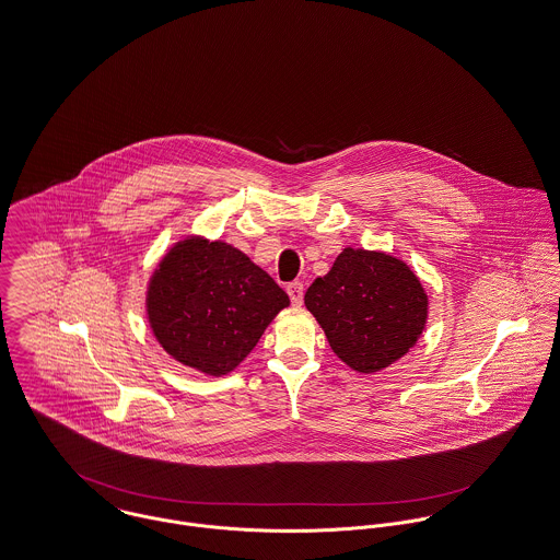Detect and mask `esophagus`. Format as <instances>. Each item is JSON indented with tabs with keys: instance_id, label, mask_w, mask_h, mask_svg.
<instances>
[{
	"instance_id": "1",
	"label": "esophagus",
	"mask_w": 560,
	"mask_h": 560,
	"mask_svg": "<svg viewBox=\"0 0 560 560\" xmlns=\"http://www.w3.org/2000/svg\"><path fill=\"white\" fill-rule=\"evenodd\" d=\"M288 294H290V301L294 302V304H302L304 285H302L301 281H292V283L288 285Z\"/></svg>"
}]
</instances>
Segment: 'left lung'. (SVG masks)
<instances>
[{"label":"left lung","mask_w":560,"mask_h":560,"mask_svg":"<svg viewBox=\"0 0 560 560\" xmlns=\"http://www.w3.org/2000/svg\"><path fill=\"white\" fill-rule=\"evenodd\" d=\"M304 304L332 351L366 375L400 360L429 319V296L402 259L351 247L311 283Z\"/></svg>","instance_id":"1"}]
</instances>
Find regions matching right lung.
I'll return each mask as SVG.
<instances>
[{"mask_svg":"<svg viewBox=\"0 0 560 560\" xmlns=\"http://www.w3.org/2000/svg\"><path fill=\"white\" fill-rule=\"evenodd\" d=\"M288 294L243 252L187 236L158 264L147 288L149 326L176 362L205 375L234 371Z\"/></svg>","mask_w":560,"mask_h":560,"instance_id":"add662e5","label":"right lung"}]
</instances>
